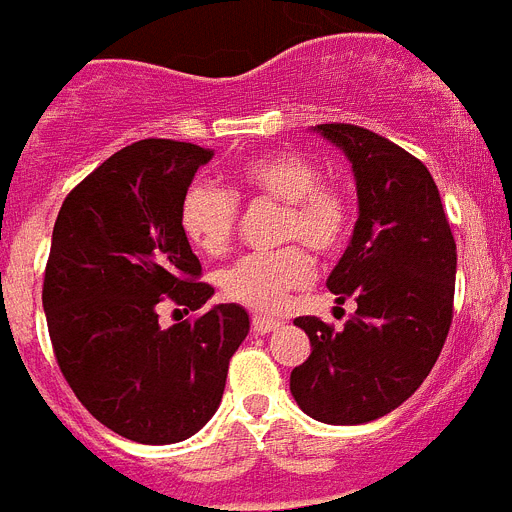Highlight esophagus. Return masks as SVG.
Returning a JSON list of instances; mask_svg holds the SVG:
<instances>
[{
	"instance_id": "34e87169",
	"label": "esophagus",
	"mask_w": 512,
	"mask_h": 512,
	"mask_svg": "<svg viewBox=\"0 0 512 512\" xmlns=\"http://www.w3.org/2000/svg\"><path fill=\"white\" fill-rule=\"evenodd\" d=\"M281 326L278 318H270V315H252V331L255 334H270V331H276Z\"/></svg>"
}]
</instances>
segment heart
<instances>
[{
	"instance_id": "1",
	"label": "heart",
	"mask_w": 512,
	"mask_h": 512,
	"mask_svg": "<svg viewBox=\"0 0 512 512\" xmlns=\"http://www.w3.org/2000/svg\"><path fill=\"white\" fill-rule=\"evenodd\" d=\"M236 197H263L281 202L278 220L281 242H302L318 255H334L347 242L352 205L339 184L321 181V173L299 152H268L242 162L234 170ZM231 191L210 184H194L181 202V228L191 247L202 255H223L234 236L239 202ZM313 257L305 247H289L270 255L236 260L220 276L228 299L252 310H278L286 294L310 284Z\"/></svg>"
}]
</instances>
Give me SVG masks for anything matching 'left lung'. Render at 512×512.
Wrapping results in <instances>:
<instances>
[{"label":"left lung","mask_w":512,"mask_h":512,"mask_svg":"<svg viewBox=\"0 0 512 512\" xmlns=\"http://www.w3.org/2000/svg\"><path fill=\"white\" fill-rule=\"evenodd\" d=\"M350 160L357 223L326 286L355 299L342 331L321 318L294 321L310 336V357L289 389L310 418L357 426L392 413L423 384L452 323L458 252L429 168L368 128H313Z\"/></svg>","instance_id":"1"}]
</instances>
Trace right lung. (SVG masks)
Here are the masks:
<instances>
[{
    "instance_id": "1",
    "label": "right lung",
    "mask_w": 512,
    "mask_h": 512,
    "mask_svg": "<svg viewBox=\"0 0 512 512\" xmlns=\"http://www.w3.org/2000/svg\"><path fill=\"white\" fill-rule=\"evenodd\" d=\"M210 160L186 141H136L83 178L54 220L41 292L54 357L81 405L131 442L197 434L249 334L234 302L191 323L157 321L165 299L199 310L215 294L197 281L202 265L181 228L184 194Z\"/></svg>"
}]
</instances>
